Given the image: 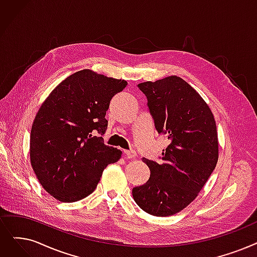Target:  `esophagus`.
<instances>
[{
    "label": "esophagus",
    "instance_id": "34e87169",
    "mask_svg": "<svg viewBox=\"0 0 257 257\" xmlns=\"http://www.w3.org/2000/svg\"><path fill=\"white\" fill-rule=\"evenodd\" d=\"M125 155H126V158H127V159L132 160V159H136V158H137V152H136V151H133V150L125 151Z\"/></svg>",
    "mask_w": 257,
    "mask_h": 257
}]
</instances>
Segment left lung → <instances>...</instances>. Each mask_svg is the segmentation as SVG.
I'll use <instances>...</instances> for the list:
<instances>
[{
	"mask_svg": "<svg viewBox=\"0 0 257 257\" xmlns=\"http://www.w3.org/2000/svg\"><path fill=\"white\" fill-rule=\"evenodd\" d=\"M139 88L147 96L155 129L171 143L162 152V163L143 159L150 177L133 188L132 195L147 213L170 216L193 202L215 168L216 122L204 98L180 76L144 82Z\"/></svg>",
	"mask_w": 257,
	"mask_h": 257,
	"instance_id": "left-lung-1",
	"label": "left lung"
}]
</instances>
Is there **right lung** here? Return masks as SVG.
Listing matches in <instances>:
<instances>
[{
    "label": "right lung",
    "mask_w": 257,
    "mask_h": 257,
    "mask_svg": "<svg viewBox=\"0 0 257 257\" xmlns=\"http://www.w3.org/2000/svg\"><path fill=\"white\" fill-rule=\"evenodd\" d=\"M127 86L90 69L62 81L41 105L30 133V163L42 187L55 199L73 203L90 195L121 151L102 136L111 98Z\"/></svg>",
    "instance_id": "1"
}]
</instances>
